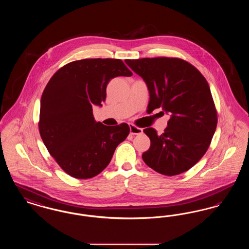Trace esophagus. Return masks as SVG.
I'll list each match as a JSON object with an SVG mask.
<instances>
[{
    "label": "esophagus",
    "mask_w": 249,
    "mask_h": 249,
    "mask_svg": "<svg viewBox=\"0 0 249 249\" xmlns=\"http://www.w3.org/2000/svg\"><path fill=\"white\" fill-rule=\"evenodd\" d=\"M130 133L132 135H136V134H141L142 133V130L141 128H138L134 125H130Z\"/></svg>",
    "instance_id": "esophagus-1"
}]
</instances>
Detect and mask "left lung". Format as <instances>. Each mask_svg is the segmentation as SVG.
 <instances>
[{
  "mask_svg": "<svg viewBox=\"0 0 249 249\" xmlns=\"http://www.w3.org/2000/svg\"><path fill=\"white\" fill-rule=\"evenodd\" d=\"M126 64L146 84L148 110L162 108L171 115L164 132H143L150 147L142 160L156 172L172 177L195 165L207 151L217 124L209 85L188 61L178 58L126 59ZM164 114V113H163Z\"/></svg>",
  "mask_w": 249,
  "mask_h": 249,
  "instance_id": "left-lung-1",
  "label": "left lung"
}]
</instances>
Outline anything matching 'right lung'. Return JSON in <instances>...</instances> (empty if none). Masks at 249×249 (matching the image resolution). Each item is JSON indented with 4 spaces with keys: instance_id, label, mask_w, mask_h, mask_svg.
<instances>
[{
    "instance_id": "1",
    "label": "right lung",
    "mask_w": 249,
    "mask_h": 249,
    "mask_svg": "<svg viewBox=\"0 0 249 249\" xmlns=\"http://www.w3.org/2000/svg\"><path fill=\"white\" fill-rule=\"evenodd\" d=\"M130 75L121 59H85L64 65L50 78L41 98L39 131L48 152L69 176L99 175L129 135L126 123L96 122L92 107H102L112 78Z\"/></svg>"
}]
</instances>
